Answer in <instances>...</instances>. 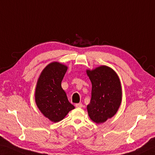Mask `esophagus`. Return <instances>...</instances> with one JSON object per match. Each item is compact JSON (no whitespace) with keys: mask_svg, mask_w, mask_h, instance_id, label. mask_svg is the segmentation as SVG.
Listing matches in <instances>:
<instances>
[{"mask_svg":"<svg viewBox=\"0 0 155 155\" xmlns=\"http://www.w3.org/2000/svg\"><path fill=\"white\" fill-rule=\"evenodd\" d=\"M75 107H83V104H82V103H79V104H75Z\"/></svg>","mask_w":155,"mask_h":155,"instance_id":"34e87169","label":"esophagus"}]
</instances>
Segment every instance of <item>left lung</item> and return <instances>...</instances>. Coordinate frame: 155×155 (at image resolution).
Masks as SVG:
<instances>
[{
  "instance_id": "1",
  "label": "left lung",
  "mask_w": 155,
  "mask_h": 155,
  "mask_svg": "<svg viewBox=\"0 0 155 155\" xmlns=\"http://www.w3.org/2000/svg\"><path fill=\"white\" fill-rule=\"evenodd\" d=\"M92 83L91 99L87 111L93 122H105L116 114L122 101V89L114 70L101 66L93 71H87Z\"/></svg>"
}]
</instances>
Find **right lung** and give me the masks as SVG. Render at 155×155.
<instances>
[{
    "instance_id": "add662e5",
    "label": "right lung",
    "mask_w": 155,
    "mask_h": 155,
    "mask_svg": "<svg viewBox=\"0 0 155 155\" xmlns=\"http://www.w3.org/2000/svg\"><path fill=\"white\" fill-rule=\"evenodd\" d=\"M66 71L67 66L62 64L50 63L41 72L36 86V104L41 113L53 122L61 121L74 109L61 87Z\"/></svg>"
}]
</instances>
